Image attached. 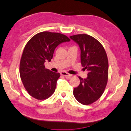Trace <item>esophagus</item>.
I'll return each instance as SVG.
<instances>
[{
	"instance_id": "esophagus-1",
	"label": "esophagus",
	"mask_w": 131,
	"mask_h": 131,
	"mask_svg": "<svg viewBox=\"0 0 131 131\" xmlns=\"http://www.w3.org/2000/svg\"><path fill=\"white\" fill-rule=\"evenodd\" d=\"M61 74L62 75V76H65L66 78H67V79H69L70 77L72 76V74H70L68 73L64 72H61Z\"/></svg>"
}]
</instances>
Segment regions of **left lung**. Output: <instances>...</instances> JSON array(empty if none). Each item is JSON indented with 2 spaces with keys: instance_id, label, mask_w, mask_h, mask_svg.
<instances>
[{
  "instance_id": "left-lung-1",
  "label": "left lung",
  "mask_w": 131,
  "mask_h": 131,
  "mask_svg": "<svg viewBox=\"0 0 131 131\" xmlns=\"http://www.w3.org/2000/svg\"><path fill=\"white\" fill-rule=\"evenodd\" d=\"M79 44L81 51V63L88 71L87 77L79 78L80 83L74 88L76 100L84 105L96 101L105 90L108 79V59L103 46L96 39L86 34L70 36Z\"/></svg>"
}]
</instances>
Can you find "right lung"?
<instances>
[{
    "instance_id": "add662e5",
    "label": "right lung",
    "mask_w": 131,
    "mask_h": 131,
    "mask_svg": "<svg viewBox=\"0 0 131 131\" xmlns=\"http://www.w3.org/2000/svg\"><path fill=\"white\" fill-rule=\"evenodd\" d=\"M65 35L42 32L33 36L24 48L19 65V74L24 86L30 96L38 100L50 97L56 88L60 74L45 68L59 44L69 41Z\"/></svg>"
}]
</instances>
